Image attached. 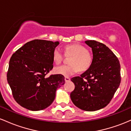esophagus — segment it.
Listing matches in <instances>:
<instances>
[{
    "label": "esophagus",
    "mask_w": 131,
    "mask_h": 131,
    "mask_svg": "<svg viewBox=\"0 0 131 131\" xmlns=\"http://www.w3.org/2000/svg\"><path fill=\"white\" fill-rule=\"evenodd\" d=\"M70 80V79L69 77H65V81L66 82H69Z\"/></svg>",
    "instance_id": "obj_1"
}]
</instances>
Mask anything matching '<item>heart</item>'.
Wrapping results in <instances>:
<instances>
[{"instance_id":"b5f03b06","label":"heart","mask_w":131,"mask_h":131,"mask_svg":"<svg viewBox=\"0 0 131 131\" xmlns=\"http://www.w3.org/2000/svg\"><path fill=\"white\" fill-rule=\"evenodd\" d=\"M66 54H72L69 64L63 65L54 69V72L65 77H69L79 72L86 71L90 67L93 61L92 54L88 52L85 47L79 44H72L65 48ZM63 53L59 48H56L52 52V59L56 64H59L63 60Z\"/></svg>"}]
</instances>
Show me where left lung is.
<instances>
[{"label":"left lung","mask_w":131,"mask_h":131,"mask_svg":"<svg viewBox=\"0 0 131 131\" xmlns=\"http://www.w3.org/2000/svg\"><path fill=\"white\" fill-rule=\"evenodd\" d=\"M85 42L92 48L93 61L80 76L71 79L75 89L70 98L80 109L94 111L111 101L121 83V67L118 59L105 45L94 40Z\"/></svg>","instance_id":"left-lung-1"}]
</instances>
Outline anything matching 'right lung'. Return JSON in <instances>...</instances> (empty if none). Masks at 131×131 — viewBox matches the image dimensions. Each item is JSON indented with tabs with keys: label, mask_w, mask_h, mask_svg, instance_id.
Wrapping results in <instances>:
<instances>
[{
	"label": "right lung",
	"mask_w": 131,
	"mask_h": 131,
	"mask_svg": "<svg viewBox=\"0 0 131 131\" xmlns=\"http://www.w3.org/2000/svg\"><path fill=\"white\" fill-rule=\"evenodd\" d=\"M59 41L35 39L26 42L12 56L7 81L15 100L23 108L39 111L55 99L57 89L65 83L64 75H51L52 52Z\"/></svg>",
	"instance_id": "add662e5"
}]
</instances>
